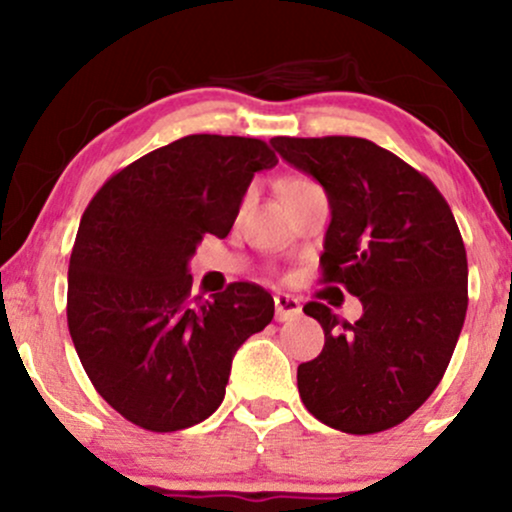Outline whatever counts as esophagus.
I'll use <instances>...</instances> for the list:
<instances>
[{
	"label": "esophagus",
	"instance_id": "esophagus-1",
	"mask_svg": "<svg viewBox=\"0 0 512 512\" xmlns=\"http://www.w3.org/2000/svg\"><path fill=\"white\" fill-rule=\"evenodd\" d=\"M274 308H276V320L279 322H286V320H293V317L301 315V301H298L296 296H289V293H279V296L274 298Z\"/></svg>",
	"mask_w": 512,
	"mask_h": 512
}]
</instances>
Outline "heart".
Returning <instances> with one entry per match:
<instances>
[{"label": "heart", "instance_id": "obj_1", "mask_svg": "<svg viewBox=\"0 0 512 512\" xmlns=\"http://www.w3.org/2000/svg\"><path fill=\"white\" fill-rule=\"evenodd\" d=\"M308 185H313V182L303 180V178H289V180H284V185H281V197H289V195H293V192L303 190V187H308Z\"/></svg>", "mask_w": 512, "mask_h": 512}]
</instances>
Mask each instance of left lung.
Returning a JSON list of instances; mask_svg holds the SVG:
<instances>
[{
  "label": "left lung",
  "instance_id": "8db88e82",
  "mask_svg": "<svg viewBox=\"0 0 512 512\" xmlns=\"http://www.w3.org/2000/svg\"><path fill=\"white\" fill-rule=\"evenodd\" d=\"M272 146L327 192L322 281L363 305L354 325L327 305H305L325 330V346L298 366V392L305 409L337 431H387L431 397L462 332L460 228L426 175L368 139L274 137Z\"/></svg>",
  "mask_w": 512,
  "mask_h": 512
}]
</instances>
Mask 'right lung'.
I'll return each mask as SVG.
<instances>
[{
	"instance_id": "obj_1",
	"label": "right lung",
	"mask_w": 512,
	"mask_h": 512,
	"mask_svg": "<svg viewBox=\"0 0 512 512\" xmlns=\"http://www.w3.org/2000/svg\"><path fill=\"white\" fill-rule=\"evenodd\" d=\"M276 156L262 139L190 134L115 173L88 202L69 260L67 322L105 402L146 431L190 428L226 395L231 363L274 317L262 286L190 296L187 262L226 238Z\"/></svg>"
}]
</instances>
